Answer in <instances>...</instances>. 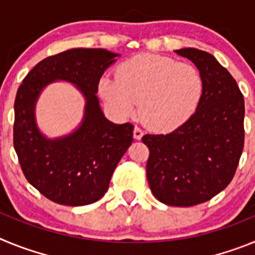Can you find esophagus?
<instances>
[{
    "label": "esophagus",
    "mask_w": 255,
    "mask_h": 255,
    "mask_svg": "<svg viewBox=\"0 0 255 255\" xmlns=\"http://www.w3.org/2000/svg\"><path fill=\"white\" fill-rule=\"evenodd\" d=\"M134 139H136V140H140L141 136H143V130L140 129V128H138V126H135L134 128Z\"/></svg>",
    "instance_id": "esophagus-1"
}]
</instances>
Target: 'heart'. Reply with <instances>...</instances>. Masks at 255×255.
<instances>
[{
    "label": "heart",
    "mask_w": 255,
    "mask_h": 255,
    "mask_svg": "<svg viewBox=\"0 0 255 255\" xmlns=\"http://www.w3.org/2000/svg\"><path fill=\"white\" fill-rule=\"evenodd\" d=\"M98 92L117 116L135 115L139 102L141 119L152 129L171 131L194 114L203 82L191 64L141 53L117 67L116 78L103 76Z\"/></svg>",
    "instance_id": "heart-1"
}]
</instances>
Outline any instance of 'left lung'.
I'll return each instance as SVG.
<instances>
[{
	"mask_svg": "<svg viewBox=\"0 0 255 255\" xmlns=\"http://www.w3.org/2000/svg\"><path fill=\"white\" fill-rule=\"evenodd\" d=\"M197 66L203 93L195 112L168 134H147V179L153 195L173 207L204 203L229 185L244 148V98L211 53L175 51Z\"/></svg>",
	"mask_w": 255,
	"mask_h": 255,
	"instance_id": "8db88e82",
	"label": "left lung"
}]
</instances>
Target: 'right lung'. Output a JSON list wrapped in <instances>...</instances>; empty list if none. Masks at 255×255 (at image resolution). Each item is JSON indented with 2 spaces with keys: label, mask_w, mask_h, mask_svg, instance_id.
I'll return each instance as SVG.
<instances>
[{
  "label": "right lung",
  "mask_w": 255,
  "mask_h": 255,
  "mask_svg": "<svg viewBox=\"0 0 255 255\" xmlns=\"http://www.w3.org/2000/svg\"><path fill=\"white\" fill-rule=\"evenodd\" d=\"M117 53L102 48H73L38 62L24 78L15 98L13 148L26 180L40 194L62 206H87L107 191L111 176L132 143L134 126L107 120L96 93ZM74 84L86 98L85 117L71 134L48 139L35 123V103L49 82Z\"/></svg>",
  "instance_id": "obj_1"
}]
</instances>
